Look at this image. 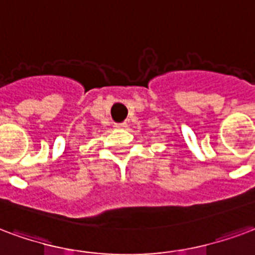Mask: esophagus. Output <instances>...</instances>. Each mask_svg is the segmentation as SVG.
Wrapping results in <instances>:
<instances>
[{
  "instance_id": "esophagus-1",
  "label": "esophagus",
  "mask_w": 255,
  "mask_h": 255,
  "mask_svg": "<svg viewBox=\"0 0 255 255\" xmlns=\"http://www.w3.org/2000/svg\"><path fill=\"white\" fill-rule=\"evenodd\" d=\"M115 127H116V128H124V127H127V124H126V123H119V124H115Z\"/></svg>"
}]
</instances>
